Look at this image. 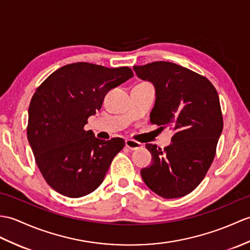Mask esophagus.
<instances>
[{
	"mask_svg": "<svg viewBox=\"0 0 250 250\" xmlns=\"http://www.w3.org/2000/svg\"><path fill=\"white\" fill-rule=\"evenodd\" d=\"M125 147L129 148L130 150H138V149H141L143 146H142L141 143L133 141V139H126Z\"/></svg>",
	"mask_w": 250,
	"mask_h": 250,
	"instance_id": "obj_1",
	"label": "esophagus"
}]
</instances>
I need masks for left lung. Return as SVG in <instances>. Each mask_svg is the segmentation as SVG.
Returning a JSON list of instances; mask_svg holds the SVG:
<instances>
[{"label":"left lung","instance_id":"1","mask_svg":"<svg viewBox=\"0 0 250 250\" xmlns=\"http://www.w3.org/2000/svg\"><path fill=\"white\" fill-rule=\"evenodd\" d=\"M155 87L150 121L175 131L164 150L147 144L152 163L141 171L147 187L163 198L193 191L206 177L216 153L224 121L215 87L204 75L169 62L133 67Z\"/></svg>","mask_w":250,"mask_h":250}]
</instances>
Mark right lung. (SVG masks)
<instances>
[{"label": "right lung", "mask_w": 250, "mask_h": 250, "mask_svg": "<svg viewBox=\"0 0 250 250\" xmlns=\"http://www.w3.org/2000/svg\"><path fill=\"white\" fill-rule=\"evenodd\" d=\"M132 77L129 67L74 62L37 87L28 107L27 139L40 172L57 193L79 198L103 182L125 143L119 137L102 141L84 125L106 92Z\"/></svg>", "instance_id": "1"}]
</instances>
